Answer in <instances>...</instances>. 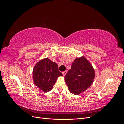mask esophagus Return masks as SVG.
Returning <instances> with one entry per match:
<instances>
[{"label": "esophagus", "mask_w": 124, "mask_h": 124, "mask_svg": "<svg viewBox=\"0 0 124 124\" xmlns=\"http://www.w3.org/2000/svg\"><path fill=\"white\" fill-rule=\"evenodd\" d=\"M67 71H63V72H62V74H63V76H65V75H66V73H67Z\"/></svg>", "instance_id": "1"}]
</instances>
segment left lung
I'll return each instance as SVG.
<instances>
[{
    "mask_svg": "<svg viewBox=\"0 0 124 124\" xmlns=\"http://www.w3.org/2000/svg\"><path fill=\"white\" fill-rule=\"evenodd\" d=\"M95 77L94 69L87 59L82 56L74 60L65 80L70 93L79 95L91 86Z\"/></svg>",
    "mask_w": 124,
    "mask_h": 124,
    "instance_id": "left-lung-1",
    "label": "left lung"
}]
</instances>
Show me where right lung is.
<instances>
[{"label": "right lung", "mask_w": 124, "mask_h": 124, "mask_svg": "<svg viewBox=\"0 0 124 124\" xmlns=\"http://www.w3.org/2000/svg\"><path fill=\"white\" fill-rule=\"evenodd\" d=\"M33 79L34 84L44 92L52 89L58 77L62 76L58 70L57 63L48 58L40 60L33 69Z\"/></svg>", "instance_id": "right-lung-1"}]
</instances>
